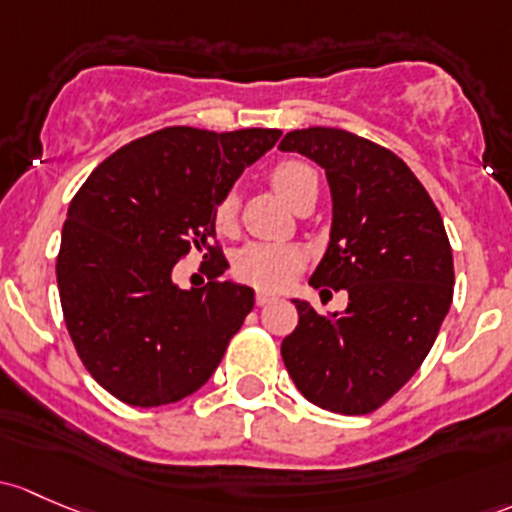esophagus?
I'll use <instances>...</instances> for the list:
<instances>
[{
	"instance_id": "obj_1",
	"label": "esophagus",
	"mask_w": 512,
	"mask_h": 512,
	"mask_svg": "<svg viewBox=\"0 0 512 512\" xmlns=\"http://www.w3.org/2000/svg\"><path fill=\"white\" fill-rule=\"evenodd\" d=\"M272 301H274V294L257 292V297H255V304H257V306H267V304H272Z\"/></svg>"
}]
</instances>
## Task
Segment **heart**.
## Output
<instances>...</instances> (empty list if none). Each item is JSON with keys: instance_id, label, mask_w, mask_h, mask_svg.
I'll use <instances>...</instances> for the list:
<instances>
[{"instance_id": "obj_1", "label": "heart", "mask_w": 512, "mask_h": 512, "mask_svg": "<svg viewBox=\"0 0 512 512\" xmlns=\"http://www.w3.org/2000/svg\"><path fill=\"white\" fill-rule=\"evenodd\" d=\"M272 186L279 196L294 206V201L304 193V188L316 186V174L304 161H279L270 171ZM238 193L228 191L215 206V225L220 230H230L238 215ZM304 267V252L297 245L287 242H247L233 257V272L240 282L260 289H282L297 277Z\"/></svg>"}]
</instances>
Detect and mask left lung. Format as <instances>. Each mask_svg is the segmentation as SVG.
<instances>
[{"mask_svg":"<svg viewBox=\"0 0 512 512\" xmlns=\"http://www.w3.org/2000/svg\"><path fill=\"white\" fill-rule=\"evenodd\" d=\"M279 149L326 169L331 242L309 284L348 292L333 319L294 301L299 324L282 341L284 365L321 410L370 414L417 373L451 306L444 220L410 166L370 139L309 127L284 134Z\"/></svg>","mask_w":512,"mask_h":512,"instance_id":"left-lung-1","label":"left lung"}]
</instances>
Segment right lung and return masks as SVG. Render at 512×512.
<instances>
[{
  "label": "right lung",
  "mask_w": 512,
  "mask_h": 512,
  "mask_svg": "<svg viewBox=\"0 0 512 512\" xmlns=\"http://www.w3.org/2000/svg\"><path fill=\"white\" fill-rule=\"evenodd\" d=\"M279 134L157 129L117 149L73 196L56 257L63 319L85 370L117 400L171 405L218 368L255 292L218 282L228 262L213 242L215 206ZM193 246L214 257L212 282L179 290L170 270Z\"/></svg>",
  "instance_id": "1"
}]
</instances>
